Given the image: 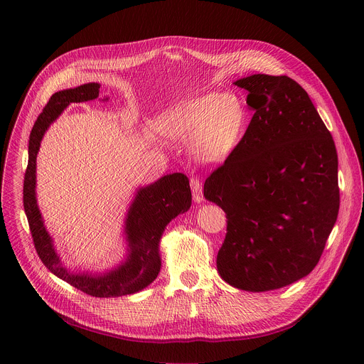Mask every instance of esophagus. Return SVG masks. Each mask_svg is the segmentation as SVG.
<instances>
[{
	"instance_id": "obj_1",
	"label": "esophagus",
	"mask_w": 364,
	"mask_h": 364,
	"mask_svg": "<svg viewBox=\"0 0 364 364\" xmlns=\"http://www.w3.org/2000/svg\"><path fill=\"white\" fill-rule=\"evenodd\" d=\"M190 187H191V194L194 201L200 203L203 200V187H201V181L197 177H191L190 178Z\"/></svg>"
}]
</instances>
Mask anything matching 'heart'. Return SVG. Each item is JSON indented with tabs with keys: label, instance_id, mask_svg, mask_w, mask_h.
Returning a JSON list of instances; mask_svg holds the SVG:
<instances>
[{
	"label": "heart",
	"instance_id": "1",
	"mask_svg": "<svg viewBox=\"0 0 364 364\" xmlns=\"http://www.w3.org/2000/svg\"><path fill=\"white\" fill-rule=\"evenodd\" d=\"M247 124L243 103L230 95L207 93L194 97L168 118L174 138L193 145L196 157L203 163H219L240 142Z\"/></svg>",
	"mask_w": 364,
	"mask_h": 364
}]
</instances>
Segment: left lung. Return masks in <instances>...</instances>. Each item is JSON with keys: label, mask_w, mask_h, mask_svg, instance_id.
Segmentation results:
<instances>
[{"label": "left lung", "mask_w": 364, "mask_h": 364, "mask_svg": "<svg viewBox=\"0 0 364 364\" xmlns=\"http://www.w3.org/2000/svg\"><path fill=\"white\" fill-rule=\"evenodd\" d=\"M255 111L237 146L204 183L226 213L218 271L235 288L287 287L316 268L340 207L333 136L288 76L235 82Z\"/></svg>", "instance_id": "1"}]
</instances>
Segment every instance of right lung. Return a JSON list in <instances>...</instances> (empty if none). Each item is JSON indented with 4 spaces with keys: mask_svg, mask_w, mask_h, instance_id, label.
<instances>
[{
    "mask_svg": "<svg viewBox=\"0 0 364 364\" xmlns=\"http://www.w3.org/2000/svg\"><path fill=\"white\" fill-rule=\"evenodd\" d=\"M99 83H86L75 89L60 90L48 99L30 134L23 203L33 243L44 267L51 274L90 296L111 298L138 292L157 278L161 267L159 253L161 235L171 219L190 209L191 191L188 178L183 173L164 176L138 191L129 209L125 228L131 252L127 262L117 271L100 277H90L85 274L73 275L62 267L53 243L43 226L36 203V157L40 141L48 125L62 114L69 103L96 99L99 96Z\"/></svg>",
    "mask_w": 364,
    "mask_h": 364,
    "instance_id": "1",
    "label": "right lung"
}]
</instances>
